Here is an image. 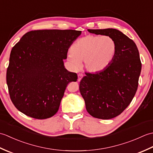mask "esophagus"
Here are the masks:
<instances>
[{
  "label": "esophagus",
  "instance_id": "1",
  "mask_svg": "<svg viewBox=\"0 0 153 153\" xmlns=\"http://www.w3.org/2000/svg\"><path fill=\"white\" fill-rule=\"evenodd\" d=\"M77 77H78V78H77V81H78V82H80L81 79H82V77H83V74H79L78 75H77Z\"/></svg>",
  "mask_w": 153,
  "mask_h": 153
}]
</instances>
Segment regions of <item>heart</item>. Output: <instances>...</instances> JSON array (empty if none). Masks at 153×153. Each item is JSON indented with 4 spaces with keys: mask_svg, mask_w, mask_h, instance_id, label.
Here are the masks:
<instances>
[{
    "mask_svg": "<svg viewBox=\"0 0 153 153\" xmlns=\"http://www.w3.org/2000/svg\"><path fill=\"white\" fill-rule=\"evenodd\" d=\"M116 49V43L112 37L89 35L77 39L71 45L67 58L74 69L79 68L81 61H84L87 71L98 73L111 64Z\"/></svg>",
    "mask_w": 153,
    "mask_h": 153,
    "instance_id": "1",
    "label": "heart"
}]
</instances>
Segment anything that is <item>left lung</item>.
<instances>
[{
    "label": "left lung",
    "mask_w": 153,
    "mask_h": 153,
    "mask_svg": "<svg viewBox=\"0 0 153 153\" xmlns=\"http://www.w3.org/2000/svg\"><path fill=\"white\" fill-rule=\"evenodd\" d=\"M87 31L109 36L116 43V53L111 64L100 72L85 73L79 84L89 114L99 119H111L128 106L137 91L141 71L139 51L134 41L116 29Z\"/></svg>",
    "instance_id": "obj_1"
}]
</instances>
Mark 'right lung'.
I'll use <instances>...</instances> for the list:
<instances>
[{
	"label": "right lung",
	"instance_id": "right-lung-1",
	"mask_svg": "<svg viewBox=\"0 0 153 153\" xmlns=\"http://www.w3.org/2000/svg\"><path fill=\"white\" fill-rule=\"evenodd\" d=\"M81 31L45 30L29 31L12 48L6 71L12 102L31 118L46 119L59 108L68 84L77 74L65 68L68 48Z\"/></svg>",
	"mask_w": 153,
	"mask_h": 153
}]
</instances>
